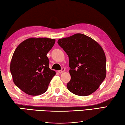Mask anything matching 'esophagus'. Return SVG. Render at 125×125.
Instances as JSON below:
<instances>
[{
	"mask_svg": "<svg viewBox=\"0 0 125 125\" xmlns=\"http://www.w3.org/2000/svg\"><path fill=\"white\" fill-rule=\"evenodd\" d=\"M64 71H65V68H62V70L58 71V72L61 73H63V72H64Z\"/></svg>",
	"mask_w": 125,
	"mask_h": 125,
	"instance_id": "34e87169",
	"label": "esophagus"
}]
</instances>
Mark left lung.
<instances>
[{"label":"left lung","mask_w":125,"mask_h":125,"mask_svg":"<svg viewBox=\"0 0 125 125\" xmlns=\"http://www.w3.org/2000/svg\"><path fill=\"white\" fill-rule=\"evenodd\" d=\"M58 44L69 57L71 80L68 90L81 96L95 92L106 76V59L102 47L94 39L77 33L58 39Z\"/></svg>","instance_id":"left-lung-1"}]
</instances>
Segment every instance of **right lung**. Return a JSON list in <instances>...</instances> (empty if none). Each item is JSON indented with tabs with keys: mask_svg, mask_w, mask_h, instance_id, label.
<instances>
[{
	"mask_svg": "<svg viewBox=\"0 0 125 125\" xmlns=\"http://www.w3.org/2000/svg\"><path fill=\"white\" fill-rule=\"evenodd\" d=\"M55 42L48 38H30L15 49L10 70L14 84L25 94L37 96L48 89L55 72L49 68L47 54Z\"/></svg>",
	"mask_w": 125,
	"mask_h": 125,
	"instance_id": "1",
	"label": "right lung"
}]
</instances>
